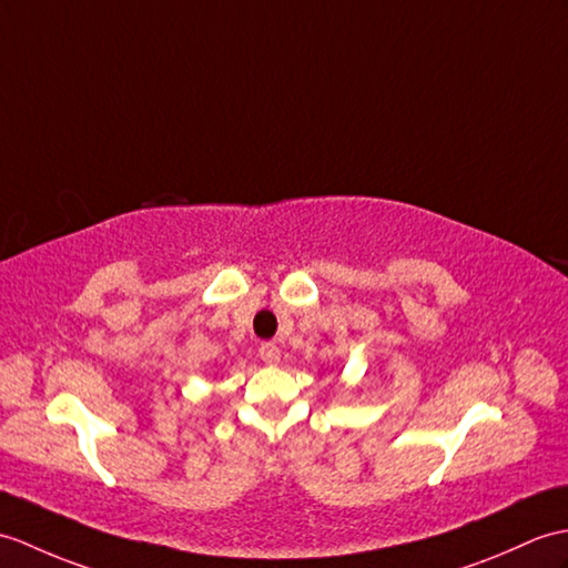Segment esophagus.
<instances>
[{
	"mask_svg": "<svg viewBox=\"0 0 568 568\" xmlns=\"http://www.w3.org/2000/svg\"><path fill=\"white\" fill-rule=\"evenodd\" d=\"M258 355H261V361L266 363V365H278L281 363V348L275 346V344H261V348H258Z\"/></svg>",
	"mask_w": 568,
	"mask_h": 568,
	"instance_id": "obj_1",
	"label": "esophagus"
}]
</instances>
